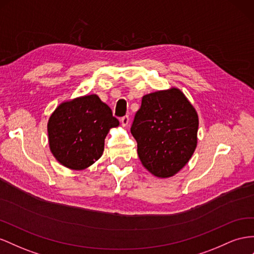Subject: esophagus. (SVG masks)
<instances>
[{"mask_svg": "<svg viewBox=\"0 0 254 254\" xmlns=\"http://www.w3.org/2000/svg\"><path fill=\"white\" fill-rule=\"evenodd\" d=\"M121 123H122V126L123 127L128 126V124H129V116L128 115L123 116V118L121 119Z\"/></svg>", "mask_w": 254, "mask_h": 254, "instance_id": "obj_1", "label": "esophagus"}]
</instances>
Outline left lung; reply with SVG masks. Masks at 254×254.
Masks as SVG:
<instances>
[{
	"mask_svg": "<svg viewBox=\"0 0 254 254\" xmlns=\"http://www.w3.org/2000/svg\"><path fill=\"white\" fill-rule=\"evenodd\" d=\"M198 116L177 87L144 95L131 134L139 158L148 172L172 177L186 166L197 144Z\"/></svg>",
	"mask_w": 254,
	"mask_h": 254,
	"instance_id": "obj_1",
	"label": "left lung"
}]
</instances>
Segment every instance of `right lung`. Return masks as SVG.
Returning <instances> with one entry per match:
<instances>
[{"label": "right lung", "instance_id": "1", "mask_svg": "<svg viewBox=\"0 0 254 254\" xmlns=\"http://www.w3.org/2000/svg\"><path fill=\"white\" fill-rule=\"evenodd\" d=\"M119 125L111 109L97 95L64 101L48 121L50 150L62 166L84 170L100 158L109 130Z\"/></svg>", "mask_w": 254, "mask_h": 254}]
</instances>
